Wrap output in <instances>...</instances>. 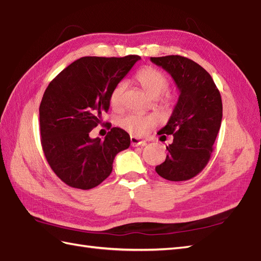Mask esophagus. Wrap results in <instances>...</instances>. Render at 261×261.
Here are the masks:
<instances>
[{"label": "esophagus", "mask_w": 261, "mask_h": 261, "mask_svg": "<svg viewBox=\"0 0 261 261\" xmlns=\"http://www.w3.org/2000/svg\"><path fill=\"white\" fill-rule=\"evenodd\" d=\"M130 141H131V145L132 147H139V145H145V141L141 140V139H139L137 137H131L130 138Z\"/></svg>", "instance_id": "1"}]
</instances>
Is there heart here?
<instances>
[{"label": "heart", "instance_id": "heart-1", "mask_svg": "<svg viewBox=\"0 0 261 261\" xmlns=\"http://www.w3.org/2000/svg\"><path fill=\"white\" fill-rule=\"evenodd\" d=\"M135 80L151 99L159 98L169 88L167 76L154 68H144L140 70L136 74ZM125 88L126 83L124 81H120L111 91L110 103L116 110H119L122 107ZM118 123L121 128L131 135L142 136L145 131L154 125L155 119L151 116H143L140 113H129L121 118Z\"/></svg>", "mask_w": 261, "mask_h": 261}]
</instances>
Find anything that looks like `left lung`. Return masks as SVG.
Here are the masks:
<instances>
[{"label":"left lung","instance_id":"left-lung-1","mask_svg":"<svg viewBox=\"0 0 261 261\" xmlns=\"http://www.w3.org/2000/svg\"><path fill=\"white\" fill-rule=\"evenodd\" d=\"M172 76L179 99L166 126L158 132L171 135L165 162L155 167L160 177L169 181H186L203 170L210 160L220 129L222 101L213 77L201 65L180 56L151 58Z\"/></svg>","mask_w":261,"mask_h":261}]
</instances>
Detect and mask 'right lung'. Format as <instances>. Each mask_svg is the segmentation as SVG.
I'll use <instances>...</instances> for the list:
<instances>
[{"mask_svg":"<svg viewBox=\"0 0 261 261\" xmlns=\"http://www.w3.org/2000/svg\"><path fill=\"white\" fill-rule=\"evenodd\" d=\"M140 59L83 57L47 86L39 109L41 144L64 184L82 190L99 186L110 175L114 156L129 148L130 136L123 129L112 128L105 140L89 135L108 112L112 89Z\"/></svg>","mask_w":261,"mask_h":261,"instance_id":"obj_1","label":"right lung"}]
</instances>
